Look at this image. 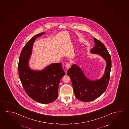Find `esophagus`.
<instances>
[{
    "label": "esophagus",
    "mask_w": 129,
    "mask_h": 129,
    "mask_svg": "<svg viewBox=\"0 0 129 129\" xmlns=\"http://www.w3.org/2000/svg\"><path fill=\"white\" fill-rule=\"evenodd\" d=\"M65 67L67 69H69L70 68V67H71V64L70 63H68V62L66 64Z\"/></svg>",
    "instance_id": "obj_1"
}]
</instances>
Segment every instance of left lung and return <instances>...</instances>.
<instances>
[{"mask_svg": "<svg viewBox=\"0 0 129 129\" xmlns=\"http://www.w3.org/2000/svg\"><path fill=\"white\" fill-rule=\"evenodd\" d=\"M94 40L95 46L91 52L99 54L106 61L105 73L103 77L95 81L90 80L84 75L81 69L75 64L68 70V75L72 80L75 97L83 102L92 101L100 96L109 83L112 66L111 56L102 42L95 38Z\"/></svg>", "mask_w": 129, "mask_h": 129, "instance_id": "1", "label": "left lung"}]
</instances>
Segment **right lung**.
<instances>
[{"label": "right lung", "mask_w": 129, "mask_h": 129, "mask_svg": "<svg viewBox=\"0 0 129 129\" xmlns=\"http://www.w3.org/2000/svg\"><path fill=\"white\" fill-rule=\"evenodd\" d=\"M44 34L34 36L24 46L20 54L18 63L19 76L25 91L35 101L49 104L58 96V85L65 75L61 63L52 64L41 71H35L28 67V60L36 38Z\"/></svg>", "instance_id": "obj_1"}]
</instances>
